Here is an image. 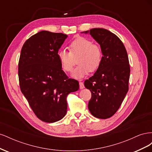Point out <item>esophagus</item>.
<instances>
[{
  "label": "esophagus",
  "instance_id": "esophagus-1",
  "mask_svg": "<svg viewBox=\"0 0 152 152\" xmlns=\"http://www.w3.org/2000/svg\"><path fill=\"white\" fill-rule=\"evenodd\" d=\"M79 86H80V89H82L84 88V84L82 82H79Z\"/></svg>",
  "mask_w": 152,
  "mask_h": 152
}]
</instances>
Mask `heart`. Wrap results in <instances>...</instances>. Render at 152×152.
I'll use <instances>...</instances> for the list:
<instances>
[{
	"label": "heart",
	"mask_w": 152,
	"mask_h": 152,
	"mask_svg": "<svg viewBox=\"0 0 152 152\" xmlns=\"http://www.w3.org/2000/svg\"><path fill=\"white\" fill-rule=\"evenodd\" d=\"M70 51L61 49L58 53L59 61L64 71L71 72L75 65V59L79 64L72 73L75 79H81L89 72L97 70L102 62L103 50L100 45L94 44L88 39L79 37L69 45Z\"/></svg>",
	"instance_id": "heart-1"
}]
</instances>
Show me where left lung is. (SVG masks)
Here are the masks:
<instances>
[{
	"instance_id": "1",
	"label": "left lung",
	"mask_w": 152,
	"mask_h": 152,
	"mask_svg": "<svg viewBox=\"0 0 152 152\" xmlns=\"http://www.w3.org/2000/svg\"><path fill=\"white\" fill-rule=\"evenodd\" d=\"M88 32L103 50L100 66L84 82L91 92L88 108L94 117L108 118L117 112L128 91L129 62L125 46L116 35L104 28H93L84 33Z\"/></svg>"
}]
</instances>
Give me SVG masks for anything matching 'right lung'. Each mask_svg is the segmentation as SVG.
Instances as JSON below:
<instances>
[{"instance_id":"obj_1","label":"right lung","mask_w":152,"mask_h":152,"mask_svg":"<svg viewBox=\"0 0 152 152\" xmlns=\"http://www.w3.org/2000/svg\"><path fill=\"white\" fill-rule=\"evenodd\" d=\"M68 35L48 31L38 32L27 40L18 63L20 89L40 120L52 123L66 113V97L79 88V82L68 79L58 53Z\"/></svg>"}]
</instances>
